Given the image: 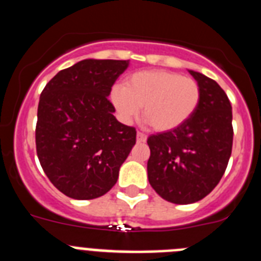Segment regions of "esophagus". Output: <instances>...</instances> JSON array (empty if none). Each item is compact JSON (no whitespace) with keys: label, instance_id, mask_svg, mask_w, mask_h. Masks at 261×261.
Wrapping results in <instances>:
<instances>
[{"label":"esophagus","instance_id":"34e87169","mask_svg":"<svg viewBox=\"0 0 261 261\" xmlns=\"http://www.w3.org/2000/svg\"><path fill=\"white\" fill-rule=\"evenodd\" d=\"M147 140V136L142 132H137V141L138 142H145Z\"/></svg>","mask_w":261,"mask_h":261}]
</instances>
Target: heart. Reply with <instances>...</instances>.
<instances>
[{
    "mask_svg": "<svg viewBox=\"0 0 261 261\" xmlns=\"http://www.w3.org/2000/svg\"><path fill=\"white\" fill-rule=\"evenodd\" d=\"M197 81L174 71L153 69L129 75L124 86H115L111 100L124 121L140 114L158 132L179 128L193 116L200 105Z\"/></svg>",
    "mask_w": 261,
    "mask_h": 261,
    "instance_id": "b5f03b06",
    "label": "heart"
}]
</instances>
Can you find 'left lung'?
Wrapping results in <instances>:
<instances>
[{
  "instance_id": "left-lung-1",
  "label": "left lung",
  "mask_w": 261,
  "mask_h": 261,
  "mask_svg": "<svg viewBox=\"0 0 261 261\" xmlns=\"http://www.w3.org/2000/svg\"><path fill=\"white\" fill-rule=\"evenodd\" d=\"M201 90L200 105L188 121L147 138V177L162 199L192 204L220 183L232 147L230 100L216 81L190 70Z\"/></svg>"
}]
</instances>
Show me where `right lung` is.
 <instances>
[{
    "label": "right lung",
    "instance_id": "add662e5",
    "mask_svg": "<svg viewBox=\"0 0 261 261\" xmlns=\"http://www.w3.org/2000/svg\"><path fill=\"white\" fill-rule=\"evenodd\" d=\"M126 60H82L60 70L40 94L35 129L39 162L50 183L75 200L116 184L136 144V129L117 121L108 100Z\"/></svg>",
    "mask_w": 261,
    "mask_h": 261
}]
</instances>
